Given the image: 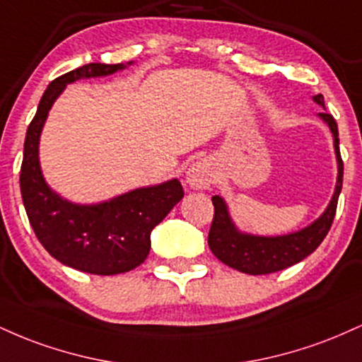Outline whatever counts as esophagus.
<instances>
[{
	"mask_svg": "<svg viewBox=\"0 0 362 362\" xmlns=\"http://www.w3.org/2000/svg\"><path fill=\"white\" fill-rule=\"evenodd\" d=\"M213 182V168L206 160L194 161L187 170V184L194 189H206Z\"/></svg>",
	"mask_w": 362,
	"mask_h": 362,
	"instance_id": "1",
	"label": "esophagus"
}]
</instances>
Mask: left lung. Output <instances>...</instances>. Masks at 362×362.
<instances>
[{
  "instance_id": "8db88e82",
  "label": "left lung",
  "mask_w": 362,
  "mask_h": 362,
  "mask_svg": "<svg viewBox=\"0 0 362 362\" xmlns=\"http://www.w3.org/2000/svg\"><path fill=\"white\" fill-rule=\"evenodd\" d=\"M313 100L325 109V100H323L322 93L315 95ZM320 117L325 120L332 134H334V148L339 165L337 185H335L334 197H332L325 213L320 216L317 221L303 228L301 231H296V233L282 236H255L236 230L230 214H228V207L224 201L219 195H214V218L209 236H207V243H209L211 252L223 264L230 265L231 269H236L240 272L250 274V276H265V274L279 272L282 269H288L291 265L306 259L323 242L332 223H334L335 211H337L339 195L342 190L344 161L340 158L337 122L327 112H320Z\"/></svg>"
}]
</instances>
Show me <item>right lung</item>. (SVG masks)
Instances as JSON below:
<instances>
[{
	"label": "right lung",
	"mask_w": 362,
	"mask_h": 362,
	"mask_svg": "<svg viewBox=\"0 0 362 362\" xmlns=\"http://www.w3.org/2000/svg\"><path fill=\"white\" fill-rule=\"evenodd\" d=\"M124 68V64L90 62L56 78L44 91L28 124L20 168L25 211L42 247L61 264L97 276L129 272L143 264L151 248L153 228L184 197L182 184L173 178L100 204L80 206L59 197L45 184L39 163V139L54 100L68 83L107 76Z\"/></svg>",
	"instance_id": "obj_1"
}]
</instances>
